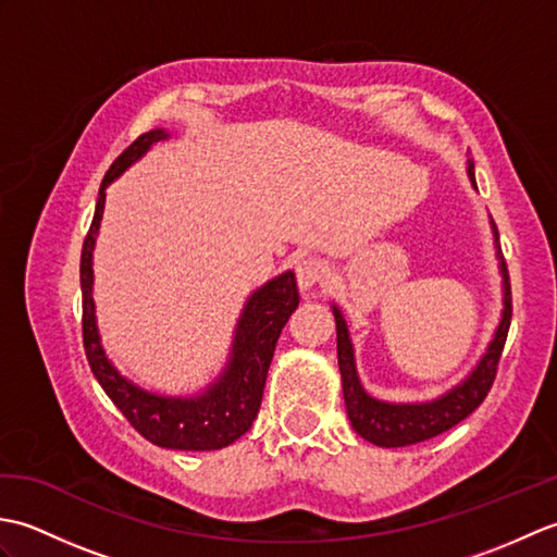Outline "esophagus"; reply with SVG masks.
Here are the masks:
<instances>
[{
	"mask_svg": "<svg viewBox=\"0 0 557 557\" xmlns=\"http://www.w3.org/2000/svg\"><path fill=\"white\" fill-rule=\"evenodd\" d=\"M325 272H327V265L323 263L321 258L306 256V258L297 260V282H299V289L309 292L311 287L318 285V282H323Z\"/></svg>",
	"mask_w": 557,
	"mask_h": 557,
	"instance_id": "obj_1",
	"label": "esophagus"
}]
</instances>
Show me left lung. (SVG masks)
<instances>
[{"label": "left lung", "mask_w": 557, "mask_h": 557, "mask_svg": "<svg viewBox=\"0 0 557 557\" xmlns=\"http://www.w3.org/2000/svg\"><path fill=\"white\" fill-rule=\"evenodd\" d=\"M467 176L471 186L476 188L474 176V162L467 160ZM491 232H493V246L495 258H498V270L503 280V309L500 321L495 325L493 339L488 342L486 351L481 354L474 369H471L457 385L445 389L443 395L423 401H389L373 397L366 393L361 385V377L357 371V357H354V345L349 337V327L345 315H342L337 304H330L337 325V363L342 375V393H345L347 417L351 429L357 431L363 441H369L377 447H405L413 443H423L429 437H435L453 429L459 421H465L471 411H474L483 399H486L488 389L493 385L495 369H498L500 354L507 339V330H510L512 318V297H510V277H507V265L500 251L498 227L491 218Z\"/></svg>", "instance_id": "obj_1"}]
</instances>
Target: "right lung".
Instances as JSON below:
<instances>
[{"label": "right lung", "instance_id": "obj_1", "mask_svg": "<svg viewBox=\"0 0 557 557\" xmlns=\"http://www.w3.org/2000/svg\"><path fill=\"white\" fill-rule=\"evenodd\" d=\"M168 128H150L140 134L112 168L104 174L98 191L96 215L81 251V292H83V347L90 363L92 375L98 377L104 393L114 401L128 423L158 447L188 449V453H203V449H222L251 429L258 417L260 399L268 369L275 354L282 327L287 325L289 315L299 306V289L294 272L285 270L282 275L260 285L246 299L239 321L234 327L230 357L215 381L208 383L194 395H160L128 381L124 373L110 361L102 347L96 299H92V251L100 234V222L104 212V191L108 186L138 162L146 152L168 140Z\"/></svg>", "mask_w": 557, "mask_h": 557}]
</instances>
